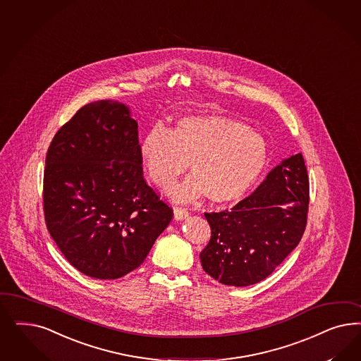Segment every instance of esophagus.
I'll use <instances>...</instances> for the list:
<instances>
[{
	"label": "esophagus",
	"mask_w": 361,
	"mask_h": 361,
	"mask_svg": "<svg viewBox=\"0 0 361 361\" xmlns=\"http://www.w3.org/2000/svg\"><path fill=\"white\" fill-rule=\"evenodd\" d=\"M188 216V211L186 209H179L175 207L174 209V219L175 221H183Z\"/></svg>",
	"instance_id": "obj_1"
}]
</instances>
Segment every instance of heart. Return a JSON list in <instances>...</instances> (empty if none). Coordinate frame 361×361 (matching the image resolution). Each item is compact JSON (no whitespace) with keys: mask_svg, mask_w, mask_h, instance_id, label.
<instances>
[{"mask_svg":"<svg viewBox=\"0 0 361 361\" xmlns=\"http://www.w3.org/2000/svg\"><path fill=\"white\" fill-rule=\"evenodd\" d=\"M140 155L152 183L173 186L186 171L191 176L170 190L175 202L207 195L227 204L243 198L268 162L264 137L243 122L215 114L182 116L174 128L152 126L140 140Z\"/></svg>","mask_w":361,"mask_h":361,"instance_id":"obj_1","label":"heart"}]
</instances>
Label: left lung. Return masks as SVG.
Returning <instances> with one entry per match:
<instances>
[{"instance_id":"8db88e82","label":"left lung","mask_w":361,"mask_h":361,"mask_svg":"<svg viewBox=\"0 0 361 361\" xmlns=\"http://www.w3.org/2000/svg\"><path fill=\"white\" fill-rule=\"evenodd\" d=\"M308 203V175L299 152L274 167L231 211L204 214L211 239L199 255L202 267L233 287L266 279L299 245Z\"/></svg>"}]
</instances>
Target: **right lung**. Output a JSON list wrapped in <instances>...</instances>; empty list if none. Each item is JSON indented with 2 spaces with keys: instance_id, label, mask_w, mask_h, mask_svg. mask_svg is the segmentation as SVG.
I'll use <instances>...</instances> for the list:
<instances>
[{
  "instance_id": "1",
  "label": "right lung",
  "mask_w": 361,
  "mask_h": 361,
  "mask_svg": "<svg viewBox=\"0 0 361 361\" xmlns=\"http://www.w3.org/2000/svg\"><path fill=\"white\" fill-rule=\"evenodd\" d=\"M45 164L47 231L70 264L104 280L140 267L173 211L143 179L128 106L81 107L54 135Z\"/></svg>"
}]
</instances>
